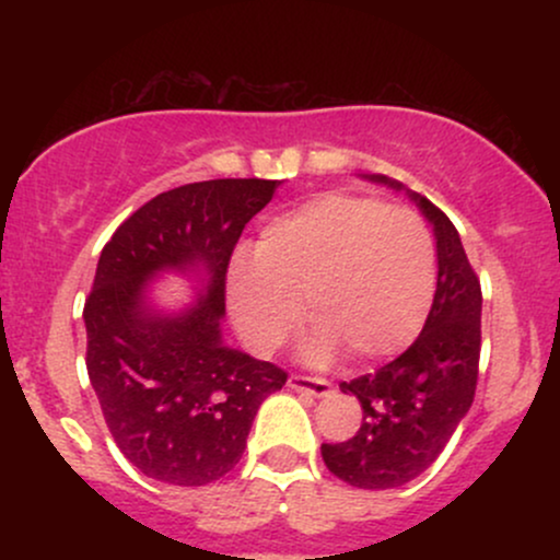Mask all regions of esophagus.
Here are the masks:
<instances>
[{
	"mask_svg": "<svg viewBox=\"0 0 560 560\" xmlns=\"http://www.w3.org/2000/svg\"><path fill=\"white\" fill-rule=\"evenodd\" d=\"M289 387L298 389V392H307V395L313 397H329L334 387L331 382H326V378H318V376H300V374H292L289 376Z\"/></svg>",
	"mask_w": 560,
	"mask_h": 560,
	"instance_id": "1",
	"label": "esophagus"
}]
</instances>
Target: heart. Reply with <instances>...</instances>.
I'll return each mask as SVG.
<instances>
[{
	"label": "heart",
	"instance_id": "obj_1",
	"mask_svg": "<svg viewBox=\"0 0 560 560\" xmlns=\"http://www.w3.org/2000/svg\"><path fill=\"white\" fill-rule=\"evenodd\" d=\"M436 292V244L410 208L376 197H313L262 229L255 255L229 266V311L255 352H273L300 324L302 303L316 320L311 361L339 347L369 363L419 337Z\"/></svg>",
	"mask_w": 560,
	"mask_h": 560
}]
</instances>
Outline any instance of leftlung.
<instances>
[{"instance_id": "8db88e82", "label": "left lung", "mask_w": 560, "mask_h": 560, "mask_svg": "<svg viewBox=\"0 0 560 560\" xmlns=\"http://www.w3.org/2000/svg\"><path fill=\"white\" fill-rule=\"evenodd\" d=\"M400 189L387 176H369ZM434 226L436 292L427 324L395 361L342 382L355 395L363 423L347 442L320 445L334 477L361 490L408 485L440 458L474 402L481 350V287L450 218L410 191Z\"/></svg>"}]
</instances>
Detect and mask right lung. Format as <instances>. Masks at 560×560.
Returning <instances> with one entry per match:
<instances>
[{
    "label": "right lung",
    "mask_w": 560,
    "mask_h": 560,
    "mask_svg": "<svg viewBox=\"0 0 560 560\" xmlns=\"http://www.w3.org/2000/svg\"><path fill=\"white\" fill-rule=\"evenodd\" d=\"M281 182L213 178L163 191L128 215L96 262L83 305L86 371L115 445L144 477L202 487L240 464L260 402L287 371L221 339L229 260ZM202 270L195 306L145 302L160 270Z\"/></svg>",
    "instance_id": "1"
}]
</instances>
